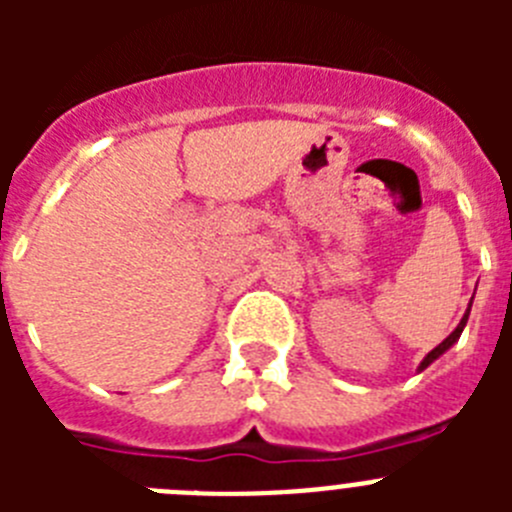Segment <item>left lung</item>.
Wrapping results in <instances>:
<instances>
[{
  "label": "left lung",
  "mask_w": 512,
  "mask_h": 512,
  "mask_svg": "<svg viewBox=\"0 0 512 512\" xmlns=\"http://www.w3.org/2000/svg\"><path fill=\"white\" fill-rule=\"evenodd\" d=\"M472 300H474V297H472ZM469 310H472V302H469L467 312H464V318H461V320H459V325H456V328H454V330H451V336H446V338H443V341H441V343H438V346H436V348H433L431 354H425V359H423V361H420V366H418V372H423V369H428V366H431V364H433V361H436V359H438V356H443V354H446V351H449V348H451V346H454V343H456V341H459V336H461V330L467 328V320H469Z\"/></svg>",
  "instance_id": "8db88e82"
}]
</instances>
